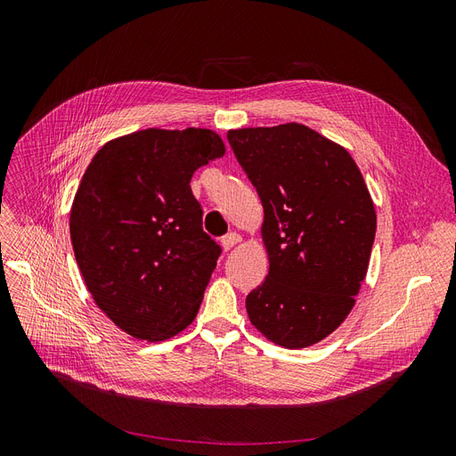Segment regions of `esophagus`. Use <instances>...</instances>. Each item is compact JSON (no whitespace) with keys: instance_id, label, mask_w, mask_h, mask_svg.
Wrapping results in <instances>:
<instances>
[{"instance_id":"obj_1","label":"esophagus","mask_w":456,"mask_h":456,"mask_svg":"<svg viewBox=\"0 0 456 456\" xmlns=\"http://www.w3.org/2000/svg\"><path fill=\"white\" fill-rule=\"evenodd\" d=\"M240 241H241V236H240L238 232H230V233H226V236H224L223 240H220V243H223V247H224L226 251H230L232 247L238 245Z\"/></svg>"}]
</instances>
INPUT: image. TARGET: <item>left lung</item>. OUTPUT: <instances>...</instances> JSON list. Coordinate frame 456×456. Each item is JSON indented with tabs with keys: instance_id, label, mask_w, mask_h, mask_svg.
<instances>
[{
	"instance_id": "1",
	"label": "left lung",
	"mask_w": 456,
	"mask_h": 456,
	"mask_svg": "<svg viewBox=\"0 0 456 456\" xmlns=\"http://www.w3.org/2000/svg\"><path fill=\"white\" fill-rule=\"evenodd\" d=\"M228 142L265 207L270 270L247 314L272 342L310 346L344 322L365 280L377 215L363 176L300 123L228 131Z\"/></svg>"
}]
</instances>
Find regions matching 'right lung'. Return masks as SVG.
Segmentation results:
<instances>
[{"label":"right lung","instance_id":"obj_1","mask_svg":"<svg viewBox=\"0 0 456 456\" xmlns=\"http://www.w3.org/2000/svg\"><path fill=\"white\" fill-rule=\"evenodd\" d=\"M224 156L211 129H146L104 144L81 178L70 238L89 293L142 340L194 322L220 245L203 232L191 175Z\"/></svg>","mask_w":456,"mask_h":456}]
</instances>
